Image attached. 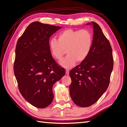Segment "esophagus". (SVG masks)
Masks as SVG:
<instances>
[{
  "mask_svg": "<svg viewBox=\"0 0 127 127\" xmlns=\"http://www.w3.org/2000/svg\"><path fill=\"white\" fill-rule=\"evenodd\" d=\"M69 69H66V74H67V75H68L69 74Z\"/></svg>",
  "mask_w": 127,
  "mask_h": 127,
  "instance_id": "obj_1",
  "label": "esophagus"
}]
</instances>
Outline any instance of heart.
Returning <instances> with one entry per match:
<instances>
[{
    "instance_id": "obj_1",
    "label": "heart",
    "mask_w": 127,
    "mask_h": 127,
    "mask_svg": "<svg viewBox=\"0 0 127 127\" xmlns=\"http://www.w3.org/2000/svg\"><path fill=\"white\" fill-rule=\"evenodd\" d=\"M93 36L88 30L66 29L59 33L58 40L53 38L49 41V47L53 57L60 60L65 54L67 55L59 61L61 66L69 68L76 61L81 63L91 51Z\"/></svg>"
}]
</instances>
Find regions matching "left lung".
<instances>
[{
	"instance_id": "obj_1",
	"label": "left lung",
	"mask_w": 127,
	"mask_h": 127,
	"mask_svg": "<svg viewBox=\"0 0 127 127\" xmlns=\"http://www.w3.org/2000/svg\"><path fill=\"white\" fill-rule=\"evenodd\" d=\"M92 46L89 55L69 72L72 83L70 95L76 105L88 107L95 103L106 91L113 69L111 45L99 25L92 22Z\"/></svg>"
}]
</instances>
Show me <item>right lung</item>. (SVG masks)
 <instances>
[{
	"instance_id": "1",
	"label": "right lung",
	"mask_w": 127,
	"mask_h": 127,
	"mask_svg": "<svg viewBox=\"0 0 127 127\" xmlns=\"http://www.w3.org/2000/svg\"><path fill=\"white\" fill-rule=\"evenodd\" d=\"M61 27L34 22L28 25L16 47L14 73L22 96L38 108L49 106L54 98L53 86L65 71L53 58L49 38Z\"/></svg>"
}]
</instances>
